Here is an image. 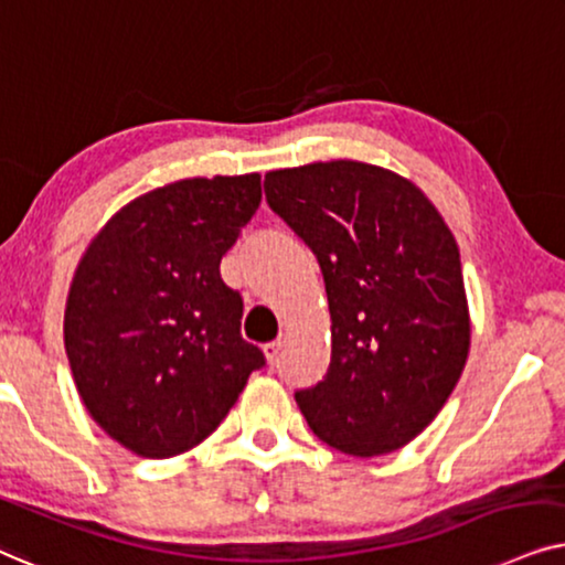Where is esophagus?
<instances>
[{
  "instance_id": "obj_1",
  "label": "esophagus",
  "mask_w": 565,
  "mask_h": 565,
  "mask_svg": "<svg viewBox=\"0 0 565 565\" xmlns=\"http://www.w3.org/2000/svg\"><path fill=\"white\" fill-rule=\"evenodd\" d=\"M284 343H287V335H278L276 341H270V343L263 345V356H266L268 364H274V361L278 359V353H281Z\"/></svg>"
}]
</instances>
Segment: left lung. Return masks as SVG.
<instances>
[{
    "label": "left lung",
    "mask_w": 565,
    "mask_h": 565,
    "mask_svg": "<svg viewBox=\"0 0 565 565\" xmlns=\"http://www.w3.org/2000/svg\"><path fill=\"white\" fill-rule=\"evenodd\" d=\"M268 206L326 278L330 366L295 395L326 445L380 457L445 408L470 353L460 247L413 180L356 160L266 172Z\"/></svg>",
    "instance_id": "1"
}]
</instances>
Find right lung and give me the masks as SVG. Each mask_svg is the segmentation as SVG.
I'll list each match as a JSON object with an SVG mask.
<instances>
[{
	"label": "right lung",
	"instance_id": "1",
	"mask_svg": "<svg viewBox=\"0 0 565 565\" xmlns=\"http://www.w3.org/2000/svg\"><path fill=\"white\" fill-rule=\"evenodd\" d=\"M258 204V172L175 180L120 206L82 253L64 349L87 413L129 452L201 445L263 366L220 274Z\"/></svg>",
	"mask_w": 565,
	"mask_h": 565
}]
</instances>
